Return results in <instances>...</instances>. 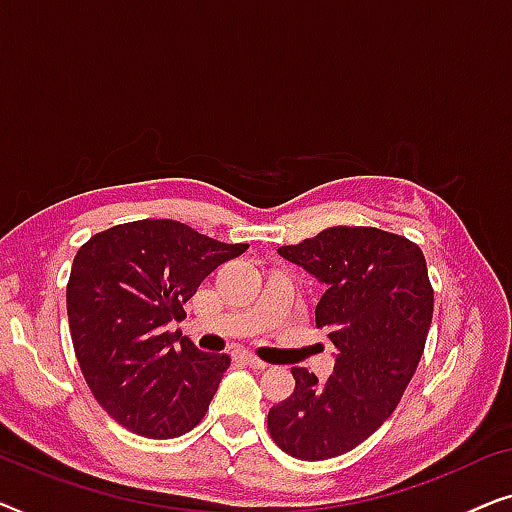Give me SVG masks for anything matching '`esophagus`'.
Here are the masks:
<instances>
[{
	"label": "esophagus",
	"instance_id": "1",
	"mask_svg": "<svg viewBox=\"0 0 512 512\" xmlns=\"http://www.w3.org/2000/svg\"><path fill=\"white\" fill-rule=\"evenodd\" d=\"M237 359H240L244 366H249V368H254V370H263V368H268V363L265 361H261V359H256L254 354H249V352H242V354H237Z\"/></svg>",
	"mask_w": 512,
	"mask_h": 512
}]
</instances>
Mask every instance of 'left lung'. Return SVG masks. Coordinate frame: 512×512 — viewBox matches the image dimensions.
I'll list each match as a JSON object with an SVG mask.
<instances>
[{
	"mask_svg": "<svg viewBox=\"0 0 512 512\" xmlns=\"http://www.w3.org/2000/svg\"><path fill=\"white\" fill-rule=\"evenodd\" d=\"M277 254L326 284L317 328L338 349L333 375L319 382L291 368L296 389L272 405L268 431L291 457H340L396 410L422 359L433 289L422 249L380 228L333 226Z\"/></svg>",
	"mask_w": 512,
	"mask_h": 512,
	"instance_id": "1",
	"label": "left lung"
}]
</instances>
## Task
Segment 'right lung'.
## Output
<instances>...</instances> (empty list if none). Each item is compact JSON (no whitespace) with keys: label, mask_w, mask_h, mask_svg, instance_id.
Wrapping results in <instances>:
<instances>
[{"label":"right lung","mask_w":512,"mask_h":512,"mask_svg":"<svg viewBox=\"0 0 512 512\" xmlns=\"http://www.w3.org/2000/svg\"><path fill=\"white\" fill-rule=\"evenodd\" d=\"M170 219L121 223L76 251L67 317L76 361L97 403L125 429L174 438L207 415L230 366L228 354L200 352L172 319L186 317L209 272L244 254Z\"/></svg>","instance_id":"right-lung-1"}]
</instances>
